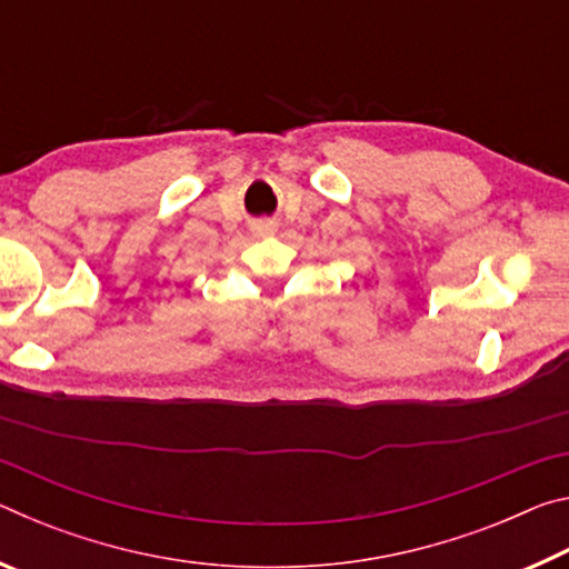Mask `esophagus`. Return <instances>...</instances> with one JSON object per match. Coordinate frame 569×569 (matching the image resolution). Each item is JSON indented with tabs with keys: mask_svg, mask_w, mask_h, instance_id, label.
Wrapping results in <instances>:
<instances>
[{
	"mask_svg": "<svg viewBox=\"0 0 569 569\" xmlns=\"http://www.w3.org/2000/svg\"><path fill=\"white\" fill-rule=\"evenodd\" d=\"M256 233H258V236H268V233H273V226H271V223L258 226V228H256Z\"/></svg>",
	"mask_w": 569,
	"mask_h": 569,
	"instance_id": "esophagus-1",
	"label": "esophagus"
}]
</instances>
